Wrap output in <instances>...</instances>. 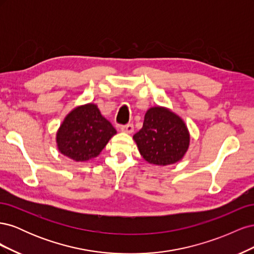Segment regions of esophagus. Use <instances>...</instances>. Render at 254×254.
Instances as JSON below:
<instances>
[{"label":"esophagus","mask_w":254,"mask_h":254,"mask_svg":"<svg viewBox=\"0 0 254 254\" xmlns=\"http://www.w3.org/2000/svg\"><path fill=\"white\" fill-rule=\"evenodd\" d=\"M122 131H124L126 133H132L133 132V125L132 124H126V125H123L121 127Z\"/></svg>","instance_id":"34e87169"}]
</instances>
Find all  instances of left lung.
Returning a JSON list of instances; mask_svg holds the SVG:
<instances>
[{
  "label": "left lung",
  "mask_w": 254,
  "mask_h": 254,
  "mask_svg": "<svg viewBox=\"0 0 254 254\" xmlns=\"http://www.w3.org/2000/svg\"><path fill=\"white\" fill-rule=\"evenodd\" d=\"M133 139L147 162L168 165L182 159L190 143L183 121L170 110L155 107L145 114L143 127Z\"/></svg>",
  "instance_id": "obj_1"
}]
</instances>
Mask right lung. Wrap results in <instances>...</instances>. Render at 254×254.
Here are the masks:
<instances>
[{"instance_id": "1", "label": "right lung", "mask_w": 254, "mask_h": 254, "mask_svg": "<svg viewBox=\"0 0 254 254\" xmlns=\"http://www.w3.org/2000/svg\"><path fill=\"white\" fill-rule=\"evenodd\" d=\"M117 130L89 104L73 110L57 132L58 149L75 161H87L99 155Z\"/></svg>"}]
</instances>
